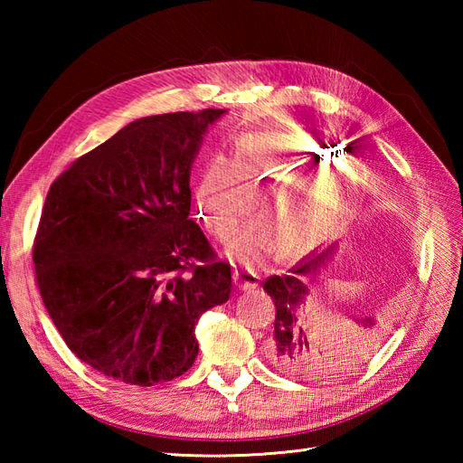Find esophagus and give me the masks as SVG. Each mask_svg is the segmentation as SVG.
<instances>
[{
    "instance_id": "34e87169",
    "label": "esophagus",
    "mask_w": 463,
    "mask_h": 463,
    "mask_svg": "<svg viewBox=\"0 0 463 463\" xmlns=\"http://www.w3.org/2000/svg\"><path fill=\"white\" fill-rule=\"evenodd\" d=\"M232 280L242 290H250L259 287V274H254L249 269H234L232 270Z\"/></svg>"
}]
</instances>
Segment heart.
Returning a JSON list of instances; mask_svg holds the SVG:
<instances>
[{
    "instance_id": "b5f03b06",
    "label": "heart",
    "mask_w": 463,
    "mask_h": 463,
    "mask_svg": "<svg viewBox=\"0 0 463 463\" xmlns=\"http://www.w3.org/2000/svg\"><path fill=\"white\" fill-rule=\"evenodd\" d=\"M262 188L259 209L264 219L242 224L229 242V252L244 264L269 259L280 247L290 257L318 249L346 229L358 209L356 184L332 163L320 141L250 133L234 145L231 165L224 159L206 165L194 191L196 216L213 237L224 241Z\"/></svg>"
}]
</instances>
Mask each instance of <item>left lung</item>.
Wrapping results in <instances>:
<instances>
[{"mask_svg": "<svg viewBox=\"0 0 463 463\" xmlns=\"http://www.w3.org/2000/svg\"><path fill=\"white\" fill-rule=\"evenodd\" d=\"M328 252L300 259L288 274H274L264 280V290L277 307L274 332L267 356L279 372L290 376H320L344 366V362L360 360L376 346L382 332L373 317L352 318L350 322H326L312 314V298L307 284Z\"/></svg>", "mask_w": 463, "mask_h": 463, "instance_id": "obj_1", "label": "left lung"}]
</instances>
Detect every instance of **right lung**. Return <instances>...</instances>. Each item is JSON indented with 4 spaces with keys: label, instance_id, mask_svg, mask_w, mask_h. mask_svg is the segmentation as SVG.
I'll return each mask as SVG.
<instances>
[{
    "label": "right lung",
    "instance_id": "1",
    "mask_svg": "<svg viewBox=\"0 0 463 463\" xmlns=\"http://www.w3.org/2000/svg\"><path fill=\"white\" fill-rule=\"evenodd\" d=\"M222 113L137 119L49 186L37 288L69 350L113 380L183 376L199 354L194 324L231 297V264L189 219L191 165Z\"/></svg>",
    "mask_w": 463,
    "mask_h": 463
}]
</instances>
